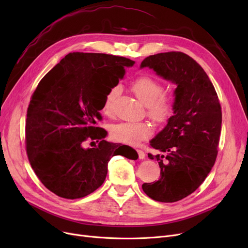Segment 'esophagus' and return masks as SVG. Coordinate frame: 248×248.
Instances as JSON below:
<instances>
[{
    "mask_svg": "<svg viewBox=\"0 0 248 248\" xmlns=\"http://www.w3.org/2000/svg\"><path fill=\"white\" fill-rule=\"evenodd\" d=\"M138 154H139V158H140V160H144V159H145L146 154H145L144 152L140 151V150H138Z\"/></svg>",
    "mask_w": 248,
    "mask_h": 248,
    "instance_id": "34e87169",
    "label": "esophagus"
}]
</instances>
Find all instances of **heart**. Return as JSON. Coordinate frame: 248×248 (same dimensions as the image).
<instances>
[{
	"mask_svg": "<svg viewBox=\"0 0 248 248\" xmlns=\"http://www.w3.org/2000/svg\"><path fill=\"white\" fill-rule=\"evenodd\" d=\"M135 95L146 106L147 114L157 124H165L173 114L174 103L170 96L163 95V85L151 76H140L132 83ZM120 87L109 89L103 100L102 111L110 114L114 100L120 94ZM152 135V128L146 122H124L115 124L110 127V136L116 141L127 145H138Z\"/></svg>",
	"mask_w": 248,
	"mask_h": 248,
	"instance_id": "1",
	"label": "heart"
}]
</instances>
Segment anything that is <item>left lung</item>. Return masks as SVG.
<instances>
[{
    "mask_svg": "<svg viewBox=\"0 0 248 248\" xmlns=\"http://www.w3.org/2000/svg\"><path fill=\"white\" fill-rule=\"evenodd\" d=\"M163 79L177 85L173 115L150 140L162 154L152 155L161 168L157 182L142 184L155 201L172 203L192 194L210 173L217 157L222 112L209 77L193 58L182 52H166L142 60Z\"/></svg>",
    "mask_w": 248,
    "mask_h": 248,
    "instance_id": "1",
    "label": "left lung"
}]
</instances>
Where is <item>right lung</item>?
<instances>
[{
    "instance_id": "1",
    "label": "right lung",
    "mask_w": 248,
    "mask_h": 248,
    "mask_svg": "<svg viewBox=\"0 0 248 248\" xmlns=\"http://www.w3.org/2000/svg\"><path fill=\"white\" fill-rule=\"evenodd\" d=\"M134 64L124 57L73 52L39 82L27 110L26 149L35 174L57 196L78 199L94 192L113 155L138 159L134 149L107 141V131L96 126L106 95ZM88 137L99 146L84 148Z\"/></svg>"
}]
</instances>
